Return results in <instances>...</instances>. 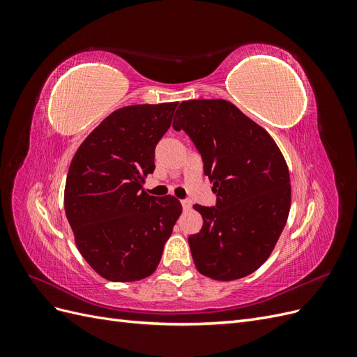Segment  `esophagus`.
Here are the masks:
<instances>
[{
	"mask_svg": "<svg viewBox=\"0 0 357 357\" xmlns=\"http://www.w3.org/2000/svg\"><path fill=\"white\" fill-rule=\"evenodd\" d=\"M181 207H183V210L188 211L192 207V202L189 199H181Z\"/></svg>",
	"mask_w": 357,
	"mask_h": 357,
	"instance_id": "1",
	"label": "esophagus"
}]
</instances>
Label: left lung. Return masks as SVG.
<instances>
[{
    "instance_id": "1",
    "label": "left lung",
    "mask_w": 357,
    "mask_h": 357,
    "mask_svg": "<svg viewBox=\"0 0 357 357\" xmlns=\"http://www.w3.org/2000/svg\"><path fill=\"white\" fill-rule=\"evenodd\" d=\"M176 131L197 146L215 207L193 205L202 228L189 236L198 271L219 282L255 273L283 232L290 211V177L283 153L262 126L225 100L183 101Z\"/></svg>"
}]
</instances>
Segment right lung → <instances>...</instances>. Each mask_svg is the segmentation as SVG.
Returning a JSON list of instances; mask_svg holds the SVG:
<instances>
[{"instance_id": "add662e5", "label": "right lung", "mask_w": 357, "mask_h": 357, "mask_svg": "<svg viewBox=\"0 0 357 357\" xmlns=\"http://www.w3.org/2000/svg\"><path fill=\"white\" fill-rule=\"evenodd\" d=\"M177 104L122 107L86 137L71 160L63 205L75 245L110 282L152 275L181 214L178 199L150 197L143 188Z\"/></svg>"}]
</instances>
